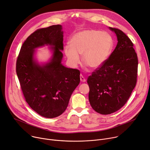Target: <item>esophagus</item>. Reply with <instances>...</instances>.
Listing matches in <instances>:
<instances>
[{
    "label": "esophagus",
    "instance_id": "1",
    "mask_svg": "<svg viewBox=\"0 0 150 150\" xmlns=\"http://www.w3.org/2000/svg\"><path fill=\"white\" fill-rule=\"evenodd\" d=\"M80 80H81V82H82V83H85L86 81V78L82 75H80Z\"/></svg>",
    "mask_w": 150,
    "mask_h": 150
}]
</instances>
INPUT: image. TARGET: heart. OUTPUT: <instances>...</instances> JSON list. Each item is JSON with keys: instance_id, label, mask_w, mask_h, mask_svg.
<instances>
[{"instance_id": "b5f03b06", "label": "heart", "mask_w": 150, "mask_h": 150, "mask_svg": "<svg viewBox=\"0 0 150 150\" xmlns=\"http://www.w3.org/2000/svg\"><path fill=\"white\" fill-rule=\"evenodd\" d=\"M64 52L72 66L79 64L82 56L83 64L92 70L100 68L108 60L114 47V40L106 32L87 29L75 33L69 39Z\"/></svg>"}]
</instances>
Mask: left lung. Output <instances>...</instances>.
Masks as SVG:
<instances>
[{
	"label": "left lung",
	"instance_id": "left-lung-1",
	"mask_svg": "<svg viewBox=\"0 0 150 150\" xmlns=\"http://www.w3.org/2000/svg\"><path fill=\"white\" fill-rule=\"evenodd\" d=\"M110 29L117 35V45L105 63L87 79L90 103L103 115L115 112L125 105L138 75V60L133 42L121 30Z\"/></svg>",
	"mask_w": 150,
	"mask_h": 150
}]
</instances>
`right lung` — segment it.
I'll return each mask as SVG.
<instances>
[{"mask_svg": "<svg viewBox=\"0 0 150 150\" xmlns=\"http://www.w3.org/2000/svg\"><path fill=\"white\" fill-rule=\"evenodd\" d=\"M62 25H52L36 30L24 42L16 63V72L25 101L40 115L52 118L62 114L80 82V72L61 63L63 32ZM49 45L51 61L39 65L33 54L36 47Z\"/></svg>", "mask_w": 150, "mask_h": 150, "instance_id": "obj_1", "label": "right lung"}]
</instances>
